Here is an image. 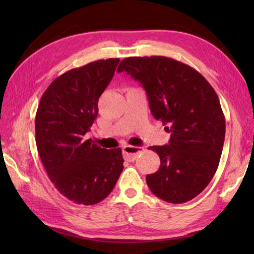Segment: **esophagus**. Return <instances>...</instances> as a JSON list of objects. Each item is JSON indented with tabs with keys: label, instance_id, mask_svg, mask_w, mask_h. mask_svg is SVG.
Returning a JSON list of instances; mask_svg holds the SVG:
<instances>
[{
	"label": "esophagus",
	"instance_id": "esophagus-1",
	"mask_svg": "<svg viewBox=\"0 0 254 254\" xmlns=\"http://www.w3.org/2000/svg\"><path fill=\"white\" fill-rule=\"evenodd\" d=\"M143 147L139 146H131V145H127L122 148L123 152V157L127 161H134L136 158L138 153L142 152Z\"/></svg>",
	"mask_w": 254,
	"mask_h": 254
}]
</instances>
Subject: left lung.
I'll use <instances>...</instances> for the list:
<instances>
[{
	"label": "left lung",
	"mask_w": 254,
	"mask_h": 254,
	"mask_svg": "<svg viewBox=\"0 0 254 254\" xmlns=\"http://www.w3.org/2000/svg\"><path fill=\"white\" fill-rule=\"evenodd\" d=\"M127 72L146 90L156 120L171 133L165 146H150L160 167L146 176L156 196L174 204L197 196L218 168L226 123L214 88L196 69L171 58L133 57L117 72Z\"/></svg>",
	"instance_id": "8db88e82"
}]
</instances>
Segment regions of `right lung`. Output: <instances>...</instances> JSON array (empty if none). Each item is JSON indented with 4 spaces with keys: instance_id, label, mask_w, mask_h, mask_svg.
<instances>
[{
    "instance_id": "obj_1",
    "label": "right lung",
    "mask_w": 254,
    "mask_h": 254,
    "mask_svg": "<svg viewBox=\"0 0 254 254\" xmlns=\"http://www.w3.org/2000/svg\"><path fill=\"white\" fill-rule=\"evenodd\" d=\"M119 62L107 59L69 69L48 86L38 106V154L57 190L75 204L101 202L123 170L121 148L105 149L84 139Z\"/></svg>"
}]
</instances>
